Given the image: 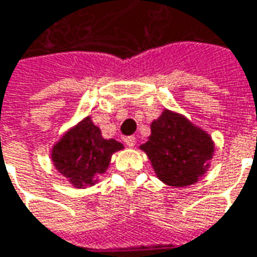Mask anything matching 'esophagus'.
Listing matches in <instances>:
<instances>
[{
	"label": "esophagus",
	"mask_w": 257,
	"mask_h": 257,
	"mask_svg": "<svg viewBox=\"0 0 257 257\" xmlns=\"http://www.w3.org/2000/svg\"><path fill=\"white\" fill-rule=\"evenodd\" d=\"M135 142H137V138L134 137V135L125 138V144H126L128 146H134L135 145Z\"/></svg>",
	"instance_id": "esophagus-1"
}]
</instances>
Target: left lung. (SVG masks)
Masks as SVG:
<instances>
[{
    "label": "left lung",
    "instance_id": "obj_1",
    "mask_svg": "<svg viewBox=\"0 0 257 257\" xmlns=\"http://www.w3.org/2000/svg\"><path fill=\"white\" fill-rule=\"evenodd\" d=\"M151 131L141 148L149 156L158 178L176 188L198 182L213 152L209 135L171 111L154 120Z\"/></svg>",
    "mask_w": 257,
    "mask_h": 257
}]
</instances>
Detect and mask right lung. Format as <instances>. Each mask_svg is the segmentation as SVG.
Returning <instances> with one entry per match:
<instances>
[{"label": "right lung", "mask_w": 257, "mask_h": 257, "mask_svg": "<svg viewBox=\"0 0 257 257\" xmlns=\"http://www.w3.org/2000/svg\"><path fill=\"white\" fill-rule=\"evenodd\" d=\"M119 149L122 144L115 139H103L99 128L85 118L54 146L52 161L76 188H85L106 171L112 154Z\"/></svg>", "instance_id": "obj_1"}]
</instances>
